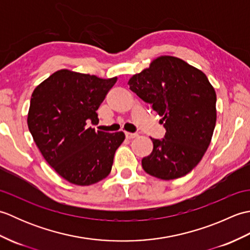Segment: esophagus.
<instances>
[{
    "label": "esophagus",
    "mask_w": 250,
    "mask_h": 250,
    "mask_svg": "<svg viewBox=\"0 0 250 250\" xmlns=\"http://www.w3.org/2000/svg\"><path fill=\"white\" fill-rule=\"evenodd\" d=\"M137 134L136 133H131V132H125V137L126 139H134V137H136Z\"/></svg>",
    "instance_id": "obj_1"
}]
</instances>
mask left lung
Returning <instances> with one entry per match:
<instances>
[{
  "label": "left lung",
  "mask_w": 250,
  "mask_h": 250,
  "mask_svg": "<svg viewBox=\"0 0 250 250\" xmlns=\"http://www.w3.org/2000/svg\"><path fill=\"white\" fill-rule=\"evenodd\" d=\"M132 91L162 116V140L143 158L144 171L171 180L192 171L208 148L216 125V92L205 74L172 56H161L129 79Z\"/></svg>",
  "instance_id": "obj_1"
}]
</instances>
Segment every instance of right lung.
<instances>
[{"label":"right lung","mask_w":250,"mask_h":250,"mask_svg":"<svg viewBox=\"0 0 250 250\" xmlns=\"http://www.w3.org/2000/svg\"><path fill=\"white\" fill-rule=\"evenodd\" d=\"M116 82L117 77L60 70L32 93L29 130L47 163L68 183L93 185L111 171L125 133L95 131L87 125L99 121L97 110Z\"/></svg>","instance_id":"1"}]
</instances>
